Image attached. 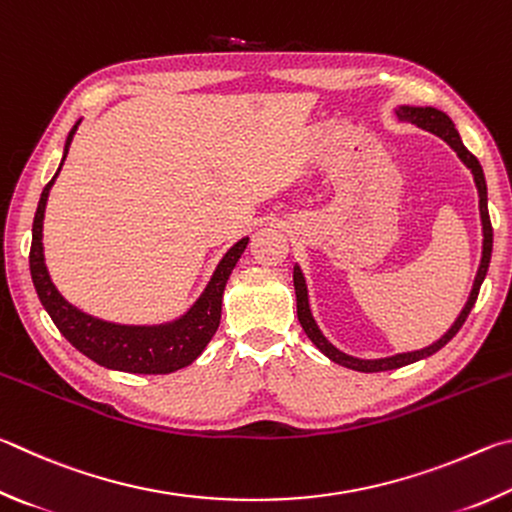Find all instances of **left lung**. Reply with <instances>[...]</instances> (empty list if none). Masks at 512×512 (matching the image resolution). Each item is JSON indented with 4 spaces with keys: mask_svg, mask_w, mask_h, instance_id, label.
<instances>
[{
    "mask_svg": "<svg viewBox=\"0 0 512 512\" xmlns=\"http://www.w3.org/2000/svg\"><path fill=\"white\" fill-rule=\"evenodd\" d=\"M398 116L402 121H409L418 125V128L434 132L436 137L445 139L450 146L456 150V155L461 157V161L465 166L472 170L474 175V184H477V191H479V211H481V224H483V256H481V265H479V272H477V279H474L472 285V292H470V299L465 303V308L461 310L459 319L454 321V326L447 330V333L438 339L436 344L423 348V351H414V353H402L396 357H387V360H357V357L346 355L342 351H337L333 344H328V339L319 333V328L315 324V319L310 315V306H308V290H306V281H303V274L299 272V267H294V292H297V315H299V324L301 328L306 330V335L310 337V342L315 344L321 353L330 360L346 366V369H353V371H362V373H378V371H391V369H400V366H407L411 362H418L423 360V357L434 355L436 351H441V348L450 342V339L459 333V328L465 324V319H468L470 310L474 306V301L479 297V288L483 279H486V272H488V265H490V254H492V224H490V215H488V191H486V177H483V170L479 159L472 155V152L463 146V141L459 137V132H456L454 123L450 121V116L434 110V107H400Z\"/></svg>",
    "mask_w": 512,
    "mask_h": 512,
    "instance_id": "8db88e82",
    "label": "left lung"
}]
</instances>
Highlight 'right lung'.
I'll return each instance as SVG.
<instances>
[{"instance_id": "1", "label": "right lung", "mask_w": 512, "mask_h": 512, "mask_svg": "<svg viewBox=\"0 0 512 512\" xmlns=\"http://www.w3.org/2000/svg\"><path fill=\"white\" fill-rule=\"evenodd\" d=\"M76 130L78 123L71 128L67 137L62 164H65V157ZM56 175H53V179H56ZM53 179L44 186L38 202V211H35L33 218L29 265L35 292H38L42 306L47 308L56 328L65 335L71 346L78 348V351L87 355L89 360L105 366V369L143 375H164L184 369V366L195 362L220 326L224 285H227L229 274L233 267H236L242 251H245L249 238H242L224 254L200 301L195 303L186 317L175 321V324L159 328H130L105 324V321H98L85 315V312L71 308L69 303L60 297L58 290L53 288L47 274V265H44L42 254V218Z\"/></svg>"}]
</instances>
